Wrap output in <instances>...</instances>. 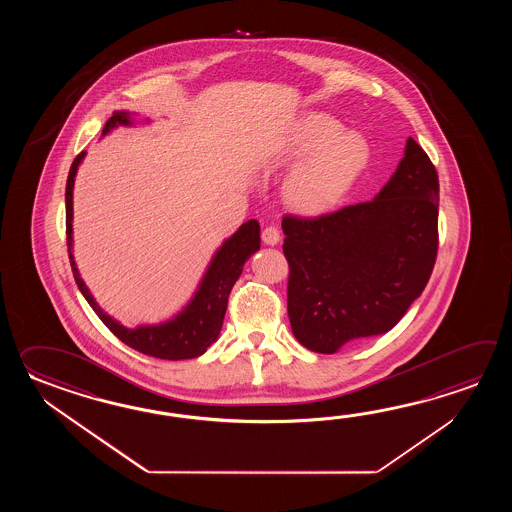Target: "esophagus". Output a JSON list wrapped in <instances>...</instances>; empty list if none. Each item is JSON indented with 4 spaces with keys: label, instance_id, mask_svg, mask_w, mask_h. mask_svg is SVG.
Here are the masks:
<instances>
[{
    "label": "esophagus",
    "instance_id": "obj_1",
    "mask_svg": "<svg viewBox=\"0 0 512 512\" xmlns=\"http://www.w3.org/2000/svg\"><path fill=\"white\" fill-rule=\"evenodd\" d=\"M261 240L267 245H276L278 241L282 240V232L276 225H267L265 229L261 230Z\"/></svg>",
    "mask_w": 512,
    "mask_h": 512
}]
</instances>
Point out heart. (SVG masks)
<instances>
[{"label": "heart", "mask_w": 512, "mask_h": 512, "mask_svg": "<svg viewBox=\"0 0 512 512\" xmlns=\"http://www.w3.org/2000/svg\"><path fill=\"white\" fill-rule=\"evenodd\" d=\"M294 172L285 194L289 203L305 212L335 205L355 183L370 159V146L359 133H344V126L327 115H311L302 122L294 153L309 157Z\"/></svg>", "instance_id": "obj_1"}]
</instances>
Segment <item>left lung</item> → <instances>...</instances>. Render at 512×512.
<instances>
[{
  "label": "left lung",
  "instance_id": "obj_1",
  "mask_svg": "<svg viewBox=\"0 0 512 512\" xmlns=\"http://www.w3.org/2000/svg\"><path fill=\"white\" fill-rule=\"evenodd\" d=\"M437 210L435 166L410 137L397 172L373 201L315 218L285 214L287 313L298 342L335 353L388 333L434 271Z\"/></svg>",
  "mask_w": 512,
  "mask_h": 512
}]
</instances>
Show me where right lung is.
Returning <instances> with one entry per match:
<instances>
[{
	"label": "right lung",
	"instance_id": "1",
	"mask_svg": "<svg viewBox=\"0 0 512 512\" xmlns=\"http://www.w3.org/2000/svg\"><path fill=\"white\" fill-rule=\"evenodd\" d=\"M119 124H130V115L126 111H115L113 117H109L102 133L106 135L111 128ZM84 152L78 153L71 164V170L67 175L66 185V234L67 252L73 276L77 282L80 293L84 294L87 304L93 307L98 318L106 324L109 331L115 337L122 340L126 346L137 349L139 353L150 355L155 359L185 360L196 359L207 351L208 346L218 338L223 318L227 313L229 294L236 280L240 278L245 261L251 258L254 252L260 249V223L251 219L241 225L240 230L223 243V247L216 252L214 260L208 267L203 282L199 285L194 300L188 304L181 315L175 316L172 322H166L161 326L137 327L128 329L120 326L111 316L106 315L93 296L87 291L86 283L78 276L75 260H73V183L77 174L78 164L82 161Z\"/></svg>",
	"mask_w": 512,
	"mask_h": 512
}]
</instances>
